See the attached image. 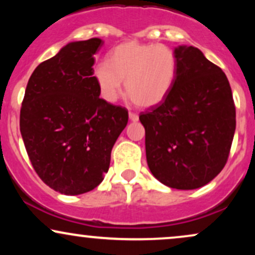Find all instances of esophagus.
Instances as JSON below:
<instances>
[{"instance_id": "1", "label": "esophagus", "mask_w": 255, "mask_h": 255, "mask_svg": "<svg viewBox=\"0 0 255 255\" xmlns=\"http://www.w3.org/2000/svg\"><path fill=\"white\" fill-rule=\"evenodd\" d=\"M129 120H130V121L135 122V121H137V120H139V115H137V114H135V113H129Z\"/></svg>"}]
</instances>
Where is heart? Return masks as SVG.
I'll list each match as a JSON object with an SVG mask.
<instances>
[{
	"instance_id": "heart-1",
	"label": "heart",
	"mask_w": 255,
	"mask_h": 255,
	"mask_svg": "<svg viewBox=\"0 0 255 255\" xmlns=\"http://www.w3.org/2000/svg\"><path fill=\"white\" fill-rule=\"evenodd\" d=\"M177 73V56L164 44L128 40L115 46L109 62L95 66L93 78L102 98L109 103L118 101L125 89L140 108L159 104L170 92Z\"/></svg>"
}]
</instances>
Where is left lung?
<instances>
[{
	"label": "left lung",
	"mask_w": 255,
	"mask_h": 255,
	"mask_svg": "<svg viewBox=\"0 0 255 255\" xmlns=\"http://www.w3.org/2000/svg\"><path fill=\"white\" fill-rule=\"evenodd\" d=\"M177 73L170 92L139 116L146 159L154 177L170 188L197 189L227 163L236 111L227 75L194 46L175 48Z\"/></svg>",
	"instance_id": "left-lung-1"
}]
</instances>
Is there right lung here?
Instances as JSON below:
<instances>
[{"label":"right lung","instance_id":"1","mask_svg":"<svg viewBox=\"0 0 255 255\" xmlns=\"http://www.w3.org/2000/svg\"><path fill=\"white\" fill-rule=\"evenodd\" d=\"M99 38L72 42L32 73L20 131L32 166L54 191H92L109 170L113 146L128 122L126 108L99 98L93 78Z\"/></svg>","mask_w":255,"mask_h":255}]
</instances>
